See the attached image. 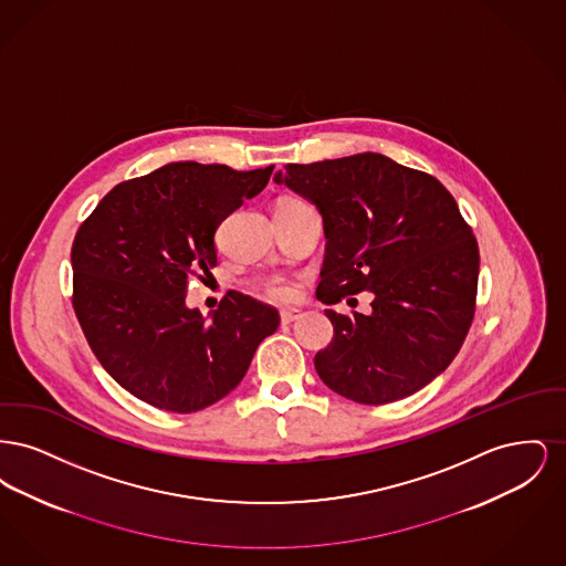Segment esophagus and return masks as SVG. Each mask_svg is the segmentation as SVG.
<instances>
[{
	"label": "esophagus",
	"mask_w": 566,
	"mask_h": 566,
	"mask_svg": "<svg viewBox=\"0 0 566 566\" xmlns=\"http://www.w3.org/2000/svg\"><path fill=\"white\" fill-rule=\"evenodd\" d=\"M298 316H301L298 310H282V312H280V321H282V324L295 323Z\"/></svg>",
	"instance_id": "1"
}]
</instances>
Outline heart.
<instances>
[{
    "label": "heart",
    "instance_id": "obj_1",
    "mask_svg": "<svg viewBox=\"0 0 566 566\" xmlns=\"http://www.w3.org/2000/svg\"><path fill=\"white\" fill-rule=\"evenodd\" d=\"M282 203H296V199H286V201H282ZM256 286H259V291H261L263 295L271 298V301H275V303H289V301L295 298V286H293L289 280L277 277V275L259 277Z\"/></svg>",
    "mask_w": 566,
    "mask_h": 566
}]
</instances>
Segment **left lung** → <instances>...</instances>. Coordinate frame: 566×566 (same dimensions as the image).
<instances>
[{"label": "left lung", "instance_id": "left-lung-1", "mask_svg": "<svg viewBox=\"0 0 566 566\" xmlns=\"http://www.w3.org/2000/svg\"><path fill=\"white\" fill-rule=\"evenodd\" d=\"M277 185L321 210L323 303L371 291L369 316L324 310L333 339L314 365L356 403L405 399L448 369L475 316L480 248L452 192L431 174L363 153L289 163Z\"/></svg>", "mask_w": 566, "mask_h": 566}]
</instances>
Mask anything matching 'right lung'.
<instances>
[{"label": "right lung", "mask_w": 566, "mask_h": 566, "mask_svg": "<svg viewBox=\"0 0 566 566\" xmlns=\"http://www.w3.org/2000/svg\"><path fill=\"white\" fill-rule=\"evenodd\" d=\"M271 167L169 163L109 190L72 243V305L102 367L139 401L190 413L227 397L280 314L229 291L210 318L189 280L216 268L218 224L270 182Z\"/></svg>", "instance_id": "obj_1"}]
</instances>
